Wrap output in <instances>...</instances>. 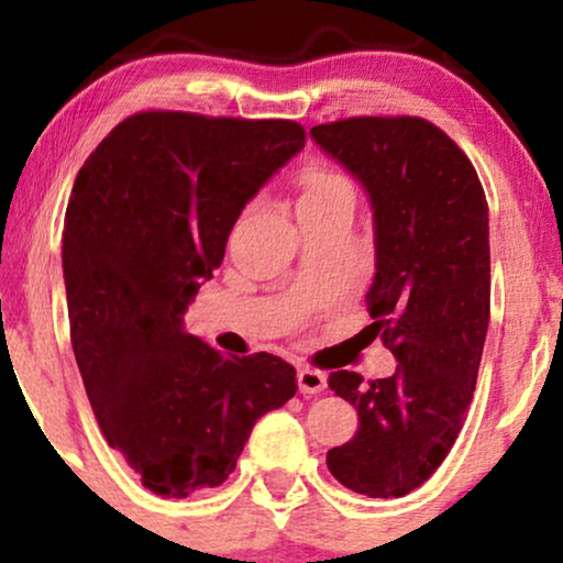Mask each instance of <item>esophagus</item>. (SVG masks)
<instances>
[{"instance_id": "1", "label": "esophagus", "mask_w": 563, "mask_h": 563, "mask_svg": "<svg viewBox=\"0 0 563 563\" xmlns=\"http://www.w3.org/2000/svg\"><path fill=\"white\" fill-rule=\"evenodd\" d=\"M296 378H299V391L301 394H320L328 386L325 373L314 371V367H299Z\"/></svg>"}]
</instances>
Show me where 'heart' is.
I'll list each match as a JSON object with an SVG mask.
<instances>
[{
  "label": "heart",
  "instance_id": "heart-1",
  "mask_svg": "<svg viewBox=\"0 0 563 563\" xmlns=\"http://www.w3.org/2000/svg\"><path fill=\"white\" fill-rule=\"evenodd\" d=\"M299 203L296 211L303 209H333L346 206L354 209V185L341 172L331 166H309L299 174Z\"/></svg>",
  "mask_w": 563,
  "mask_h": 563
}]
</instances>
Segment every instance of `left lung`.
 Segmentation results:
<instances>
[{
    "label": "left lung",
    "instance_id": "obj_1",
    "mask_svg": "<svg viewBox=\"0 0 563 563\" xmlns=\"http://www.w3.org/2000/svg\"><path fill=\"white\" fill-rule=\"evenodd\" d=\"M309 137L371 200L376 275L365 301L373 339L397 360L371 384L331 373L360 426L328 450V468L352 493L402 497L448 457L474 397L489 325L487 200L466 153L423 119L363 115Z\"/></svg>",
    "mask_w": 563,
    "mask_h": 563
}]
</instances>
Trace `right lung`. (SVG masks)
<instances>
[{
	"instance_id": "right-lung-1",
	"label": "right lung",
	"mask_w": 563,
	"mask_h": 563,
	"mask_svg": "<svg viewBox=\"0 0 563 563\" xmlns=\"http://www.w3.org/2000/svg\"><path fill=\"white\" fill-rule=\"evenodd\" d=\"M303 147L296 121L137 113L97 145L63 228L70 344L108 444L164 497L219 487L264 412L296 394L275 354L185 331L238 217Z\"/></svg>"
}]
</instances>
